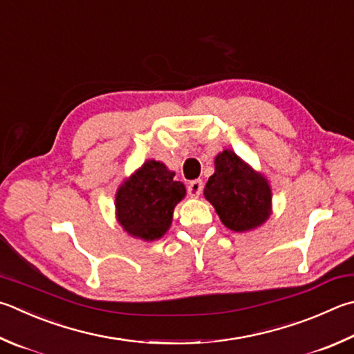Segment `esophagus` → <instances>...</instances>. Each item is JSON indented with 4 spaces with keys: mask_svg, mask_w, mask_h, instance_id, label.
<instances>
[{
    "mask_svg": "<svg viewBox=\"0 0 354 354\" xmlns=\"http://www.w3.org/2000/svg\"><path fill=\"white\" fill-rule=\"evenodd\" d=\"M203 187H204V185H203L201 179H195V181H190L189 185H187L189 195H190L192 198H198L199 195H201Z\"/></svg>",
    "mask_w": 354,
    "mask_h": 354,
    "instance_id": "1",
    "label": "esophagus"
}]
</instances>
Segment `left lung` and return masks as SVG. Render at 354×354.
I'll use <instances>...</instances> for the list:
<instances>
[{
	"label": "left lung",
	"instance_id": "obj_1",
	"mask_svg": "<svg viewBox=\"0 0 354 354\" xmlns=\"http://www.w3.org/2000/svg\"><path fill=\"white\" fill-rule=\"evenodd\" d=\"M204 196L224 226L235 232L260 226L271 214L268 181L230 150L215 158V173L205 184Z\"/></svg>",
	"mask_w": 354,
	"mask_h": 354
}]
</instances>
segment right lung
Wrapping results in <instances>:
<instances>
[{
	"instance_id": "right-lung-1",
	"label": "right lung",
	"mask_w": 354,
	"mask_h": 354,
	"mask_svg": "<svg viewBox=\"0 0 354 354\" xmlns=\"http://www.w3.org/2000/svg\"><path fill=\"white\" fill-rule=\"evenodd\" d=\"M162 162L147 160L115 195L120 226L136 239L153 241L162 236L171 224L173 209L185 195L181 181L173 179Z\"/></svg>"
}]
</instances>
